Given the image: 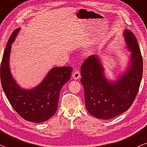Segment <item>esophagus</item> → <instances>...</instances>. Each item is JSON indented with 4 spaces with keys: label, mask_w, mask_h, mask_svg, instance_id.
<instances>
[{
    "label": "esophagus",
    "mask_w": 147,
    "mask_h": 147,
    "mask_svg": "<svg viewBox=\"0 0 147 147\" xmlns=\"http://www.w3.org/2000/svg\"><path fill=\"white\" fill-rule=\"evenodd\" d=\"M80 77H81V74H80V72L78 71V70H76V71H75V72L72 74V77H73L74 79H79Z\"/></svg>",
    "instance_id": "esophagus-1"
}]
</instances>
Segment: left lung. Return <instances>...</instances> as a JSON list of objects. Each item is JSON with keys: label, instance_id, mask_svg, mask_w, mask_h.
Wrapping results in <instances>:
<instances>
[{"label": "left lung", "instance_id": "8db88e82", "mask_svg": "<svg viewBox=\"0 0 147 147\" xmlns=\"http://www.w3.org/2000/svg\"><path fill=\"white\" fill-rule=\"evenodd\" d=\"M131 51L126 71L115 81L105 77L101 60L89 56L81 67L85 106L92 116L101 120L114 118L130 108L137 95L142 76V58L136 37L129 29L123 33Z\"/></svg>", "mask_w": 147, "mask_h": 147}]
</instances>
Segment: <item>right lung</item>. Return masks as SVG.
Instances as JSON below:
<instances>
[{"instance_id":"1","label":"right lung","mask_w":147,"mask_h":147,"mask_svg":"<svg viewBox=\"0 0 147 147\" xmlns=\"http://www.w3.org/2000/svg\"><path fill=\"white\" fill-rule=\"evenodd\" d=\"M19 30L17 28L13 31L4 51L1 65V85L9 103L19 115L29 122L41 123L57 111L60 90L70 80L72 68H52L40 85L31 89H22L13 78L9 66L11 44Z\"/></svg>"}]
</instances>
